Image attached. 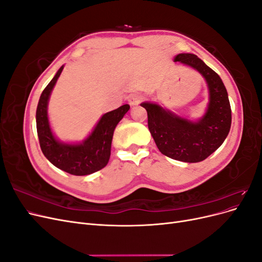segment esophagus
Returning a JSON list of instances; mask_svg holds the SVG:
<instances>
[{"instance_id": "1", "label": "esophagus", "mask_w": 262, "mask_h": 262, "mask_svg": "<svg viewBox=\"0 0 262 262\" xmlns=\"http://www.w3.org/2000/svg\"><path fill=\"white\" fill-rule=\"evenodd\" d=\"M128 100H129V104L131 106H137V105L140 104L142 100H143V96H142V95H140V94H132L129 96Z\"/></svg>"}]
</instances>
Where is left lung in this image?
Returning a JSON list of instances; mask_svg holds the SVG:
<instances>
[{
  "instance_id": "1",
  "label": "left lung",
  "mask_w": 262,
  "mask_h": 262,
  "mask_svg": "<svg viewBox=\"0 0 262 262\" xmlns=\"http://www.w3.org/2000/svg\"><path fill=\"white\" fill-rule=\"evenodd\" d=\"M175 62L192 67L207 81L210 102L204 117L192 122L155 104L143 102L141 106L146 109L148 130L162 154L180 162H202L222 145L231 129L232 110L227 91L219 74L196 55L180 53Z\"/></svg>"
}]
</instances>
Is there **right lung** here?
Here are the masks:
<instances>
[{
  "label": "right lung",
  "instance_id": "obj_1",
  "mask_svg": "<svg viewBox=\"0 0 262 262\" xmlns=\"http://www.w3.org/2000/svg\"><path fill=\"white\" fill-rule=\"evenodd\" d=\"M63 67L46 86L38 102L36 122L37 133L43 155L55 167L74 176L90 175L102 169L108 164L114 131L119 121L130 109L129 105H123L100 118L91 136L81 144H63L55 140L50 130L47 105L53 86L57 82Z\"/></svg>",
  "mask_w": 262,
  "mask_h": 262
}]
</instances>
